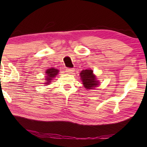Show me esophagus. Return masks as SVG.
I'll return each instance as SVG.
<instances>
[{
	"instance_id": "1",
	"label": "esophagus",
	"mask_w": 147,
	"mask_h": 147,
	"mask_svg": "<svg viewBox=\"0 0 147 147\" xmlns=\"http://www.w3.org/2000/svg\"><path fill=\"white\" fill-rule=\"evenodd\" d=\"M74 69H73V68H67V69H66L65 71L67 72V74H73L74 72Z\"/></svg>"
}]
</instances>
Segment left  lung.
<instances>
[{
	"label": "left lung",
	"instance_id": "8db88e82",
	"mask_svg": "<svg viewBox=\"0 0 147 147\" xmlns=\"http://www.w3.org/2000/svg\"><path fill=\"white\" fill-rule=\"evenodd\" d=\"M80 77L84 88L86 89H94L99 85V82L96 79V76L93 74L92 69L82 70L80 73Z\"/></svg>",
	"mask_w": 147,
	"mask_h": 147
}]
</instances>
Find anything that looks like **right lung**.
<instances>
[{
    "label": "right lung",
    "instance_id": "obj_1",
    "mask_svg": "<svg viewBox=\"0 0 147 147\" xmlns=\"http://www.w3.org/2000/svg\"><path fill=\"white\" fill-rule=\"evenodd\" d=\"M45 73L47 76L45 77L46 82L44 84H45V85H48V84H49L50 82H51V80H53V78L57 75L58 73H59V70L55 69V68H49V69H47Z\"/></svg>",
    "mask_w": 147,
    "mask_h": 147
}]
</instances>
